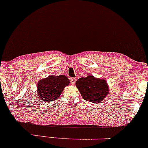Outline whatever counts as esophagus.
<instances>
[{
  "instance_id": "34e87169",
  "label": "esophagus",
  "mask_w": 148,
  "mask_h": 148,
  "mask_svg": "<svg viewBox=\"0 0 148 148\" xmlns=\"http://www.w3.org/2000/svg\"><path fill=\"white\" fill-rule=\"evenodd\" d=\"M76 80H77V79H76L75 78H71V79H70V84H71V85H74V84H75Z\"/></svg>"
}]
</instances>
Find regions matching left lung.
Wrapping results in <instances>:
<instances>
[{
  "label": "left lung",
  "instance_id": "8db88e82",
  "mask_svg": "<svg viewBox=\"0 0 148 148\" xmlns=\"http://www.w3.org/2000/svg\"><path fill=\"white\" fill-rule=\"evenodd\" d=\"M76 86L82 98L92 103L98 104L101 102L110 92L109 85L105 79H98L92 75L77 79Z\"/></svg>",
  "mask_w": 148,
  "mask_h": 148
}]
</instances>
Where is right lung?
<instances>
[{
	"instance_id": "right-lung-1",
	"label": "right lung",
	"mask_w": 148,
	"mask_h": 148,
	"mask_svg": "<svg viewBox=\"0 0 148 148\" xmlns=\"http://www.w3.org/2000/svg\"><path fill=\"white\" fill-rule=\"evenodd\" d=\"M69 84V80L65 75L50 74L41 79L37 84L36 95L40 101L51 102L59 98L64 87Z\"/></svg>"
}]
</instances>
